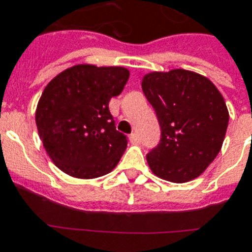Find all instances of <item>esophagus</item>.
I'll use <instances>...</instances> for the list:
<instances>
[{"mask_svg": "<svg viewBox=\"0 0 252 252\" xmlns=\"http://www.w3.org/2000/svg\"><path fill=\"white\" fill-rule=\"evenodd\" d=\"M129 140H131L132 144H139V143H140V136H139V133L133 132V133H131V136H129Z\"/></svg>", "mask_w": 252, "mask_h": 252, "instance_id": "1", "label": "esophagus"}]
</instances>
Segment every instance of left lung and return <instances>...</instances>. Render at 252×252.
Wrapping results in <instances>:
<instances>
[{
  "label": "left lung",
  "instance_id": "obj_1",
  "mask_svg": "<svg viewBox=\"0 0 252 252\" xmlns=\"http://www.w3.org/2000/svg\"><path fill=\"white\" fill-rule=\"evenodd\" d=\"M141 88L160 126L159 144L147 154L152 172L173 183L197 178L224 140L228 111L220 92L184 69L145 74Z\"/></svg>",
  "mask_w": 252,
  "mask_h": 252
}]
</instances>
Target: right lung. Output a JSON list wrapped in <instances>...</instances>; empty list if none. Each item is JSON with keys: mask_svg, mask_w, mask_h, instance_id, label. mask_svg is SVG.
<instances>
[{"mask_svg": "<svg viewBox=\"0 0 252 252\" xmlns=\"http://www.w3.org/2000/svg\"><path fill=\"white\" fill-rule=\"evenodd\" d=\"M128 79V69L121 66L76 65L46 85L36 124L46 154L61 171L93 179L116 167L128 137L116 129L109 100Z\"/></svg>", "mask_w": 252, "mask_h": 252, "instance_id": "1", "label": "right lung"}]
</instances>
